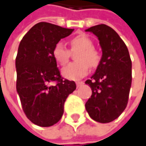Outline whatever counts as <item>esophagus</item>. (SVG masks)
Here are the masks:
<instances>
[{
  "instance_id": "esophagus-1",
  "label": "esophagus",
  "mask_w": 146,
  "mask_h": 146,
  "mask_svg": "<svg viewBox=\"0 0 146 146\" xmlns=\"http://www.w3.org/2000/svg\"><path fill=\"white\" fill-rule=\"evenodd\" d=\"M83 84H84V82H82V81H78V82H76V85H77L78 88L81 87Z\"/></svg>"
}]
</instances>
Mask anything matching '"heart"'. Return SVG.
Returning <instances> with one entry per match:
<instances>
[{
	"instance_id": "b5f03b06",
	"label": "heart",
	"mask_w": 146,
	"mask_h": 146,
	"mask_svg": "<svg viewBox=\"0 0 146 146\" xmlns=\"http://www.w3.org/2000/svg\"><path fill=\"white\" fill-rule=\"evenodd\" d=\"M72 50H80L77 56L78 62H72L62 68V75L70 80H78L88 73L89 66L96 68L100 62V54L94 48L93 41L85 35H78L71 40ZM52 56L55 61L62 66L68 62L70 52L61 42L57 43L53 50Z\"/></svg>"
}]
</instances>
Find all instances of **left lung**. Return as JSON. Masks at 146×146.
<instances>
[{
	"label": "left lung",
	"instance_id": "1",
	"mask_svg": "<svg viewBox=\"0 0 146 146\" xmlns=\"http://www.w3.org/2000/svg\"><path fill=\"white\" fill-rule=\"evenodd\" d=\"M100 41L102 57L94 74L85 84L92 95L85 104L87 112L95 121L110 123L125 110L132 82V63L128 48L110 27L100 24L85 30Z\"/></svg>",
	"mask_w": 146,
	"mask_h": 146
}]
</instances>
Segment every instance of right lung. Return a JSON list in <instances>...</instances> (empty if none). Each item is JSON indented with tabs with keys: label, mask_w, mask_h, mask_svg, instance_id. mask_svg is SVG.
Returning <instances> with one entry per match:
<instances>
[{
	"label": "right lung",
	"mask_w": 146,
	"mask_h": 146,
	"mask_svg": "<svg viewBox=\"0 0 146 146\" xmlns=\"http://www.w3.org/2000/svg\"><path fill=\"white\" fill-rule=\"evenodd\" d=\"M74 29L39 22L21 41L16 58L17 91L27 117L35 125L49 127L63 113L68 96L76 89L74 81L63 80L52 50ZM57 82L56 85L52 82Z\"/></svg>",
	"instance_id": "obj_1"
}]
</instances>
